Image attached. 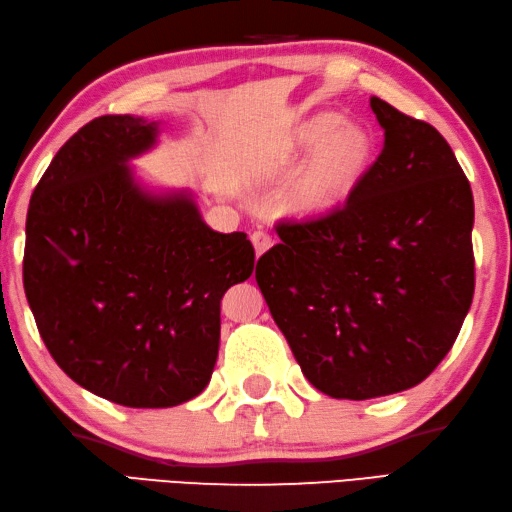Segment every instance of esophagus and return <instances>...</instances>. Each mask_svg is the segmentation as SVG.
Instances as JSON below:
<instances>
[{
    "label": "esophagus",
    "instance_id": "obj_1",
    "mask_svg": "<svg viewBox=\"0 0 512 512\" xmlns=\"http://www.w3.org/2000/svg\"><path fill=\"white\" fill-rule=\"evenodd\" d=\"M252 245H254V249H256V256H260V254H265L269 247L274 245V238L267 234L265 229H256V231H252Z\"/></svg>",
    "mask_w": 512,
    "mask_h": 512
}]
</instances>
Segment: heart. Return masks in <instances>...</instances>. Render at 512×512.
<instances>
[{"label":"heart","mask_w":512,"mask_h":512,"mask_svg":"<svg viewBox=\"0 0 512 512\" xmlns=\"http://www.w3.org/2000/svg\"><path fill=\"white\" fill-rule=\"evenodd\" d=\"M296 149L314 151L296 202L307 209H330L352 194L372 160V138L359 124L343 122L339 113H318L294 136Z\"/></svg>","instance_id":"heart-1"}]
</instances>
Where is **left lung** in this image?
I'll return each mask as SVG.
<instances>
[{"instance_id": "1", "label": "left lung", "mask_w": 512, "mask_h": 512, "mask_svg": "<svg viewBox=\"0 0 512 512\" xmlns=\"http://www.w3.org/2000/svg\"><path fill=\"white\" fill-rule=\"evenodd\" d=\"M383 149L341 207L281 220L256 283L316 390L374 399L421 383L450 352L475 294V202L432 124L381 98Z\"/></svg>"}]
</instances>
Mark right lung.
Here are the masks:
<instances>
[{"label":"right lung","mask_w":512,"mask_h":512,"mask_svg":"<svg viewBox=\"0 0 512 512\" xmlns=\"http://www.w3.org/2000/svg\"><path fill=\"white\" fill-rule=\"evenodd\" d=\"M156 136L133 115L84 124L26 216L24 292L44 345L77 385L127 408H171L207 388L220 301L254 272L247 234H218L189 194L133 180L127 162Z\"/></svg>","instance_id":"obj_1"}]
</instances>
